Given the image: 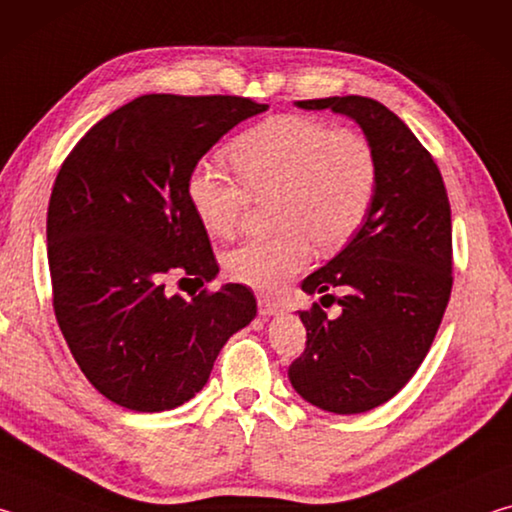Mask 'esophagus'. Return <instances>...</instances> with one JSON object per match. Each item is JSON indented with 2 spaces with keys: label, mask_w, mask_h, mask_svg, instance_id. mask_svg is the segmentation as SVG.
<instances>
[{
  "label": "esophagus",
  "mask_w": 512,
  "mask_h": 512,
  "mask_svg": "<svg viewBox=\"0 0 512 512\" xmlns=\"http://www.w3.org/2000/svg\"><path fill=\"white\" fill-rule=\"evenodd\" d=\"M257 311H259V316H273V314H277V305L273 300H268L266 296H257Z\"/></svg>",
  "instance_id": "34e87169"
}]
</instances>
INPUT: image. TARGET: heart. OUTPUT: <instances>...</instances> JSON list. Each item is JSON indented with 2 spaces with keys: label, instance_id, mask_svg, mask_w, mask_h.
<instances>
[{
  "label": "heart",
  "instance_id": "1",
  "mask_svg": "<svg viewBox=\"0 0 512 512\" xmlns=\"http://www.w3.org/2000/svg\"><path fill=\"white\" fill-rule=\"evenodd\" d=\"M239 178L196 164L187 180L192 210L212 237L239 228L250 196H275L280 232L248 239L223 257L230 280L275 293L311 259V241L332 250L368 219L379 185L377 153L366 135L302 115L259 121L230 144Z\"/></svg>",
  "mask_w": 512,
  "mask_h": 512
}]
</instances>
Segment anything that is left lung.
I'll list each match as a JSON object with an SVG mask.
<instances>
[{
  "instance_id": "obj_1",
  "label": "left lung",
  "mask_w": 512,
  "mask_h": 512,
  "mask_svg": "<svg viewBox=\"0 0 512 512\" xmlns=\"http://www.w3.org/2000/svg\"><path fill=\"white\" fill-rule=\"evenodd\" d=\"M296 106L352 117L379 162L366 223L302 282L325 293L323 306L339 301L342 314L327 319L318 302L298 311L307 345L289 366L291 386L318 409L363 413L402 391L436 339L454 282L452 210L438 164L384 103L350 94ZM336 288L341 299L326 293Z\"/></svg>"
}]
</instances>
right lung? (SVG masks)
Here are the masks:
<instances>
[{"mask_svg":"<svg viewBox=\"0 0 512 512\" xmlns=\"http://www.w3.org/2000/svg\"><path fill=\"white\" fill-rule=\"evenodd\" d=\"M246 97L144 94L97 121L60 167L47 210L54 314L97 391L158 413L201 391L221 348L257 314L253 291L164 289L219 273L187 196L198 160L239 121Z\"/></svg>","mask_w":512,"mask_h":512,"instance_id":"add662e5","label":"right lung"}]
</instances>
